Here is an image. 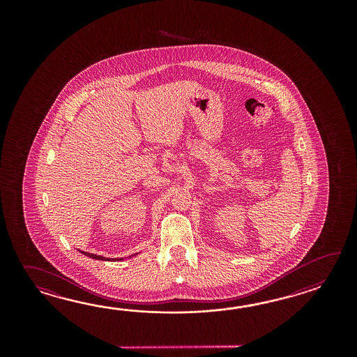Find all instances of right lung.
<instances>
[{
	"label": "right lung",
	"instance_id": "1",
	"mask_svg": "<svg viewBox=\"0 0 357 357\" xmlns=\"http://www.w3.org/2000/svg\"><path fill=\"white\" fill-rule=\"evenodd\" d=\"M80 252H83L84 255H86V257H89L91 259H97V260H108V261H112V260H122V258L117 259H107L105 257H100V255H96V254H89V252H86V251H80Z\"/></svg>",
	"mask_w": 357,
	"mask_h": 357
}]
</instances>
